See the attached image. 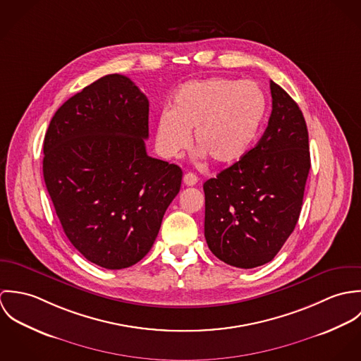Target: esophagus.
I'll list each match as a JSON object with an SVG mask.
<instances>
[{
	"label": "esophagus",
	"mask_w": 361,
	"mask_h": 361,
	"mask_svg": "<svg viewBox=\"0 0 361 361\" xmlns=\"http://www.w3.org/2000/svg\"><path fill=\"white\" fill-rule=\"evenodd\" d=\"M183 182H185L186 186H195V185L199 182V178H197L195 173L188 172V173H185V176H183Z\"/></svg>",
	"instance_id": "1"
}]
</instances>
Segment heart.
<instances>
[{
    "label": "heart",
    "mask_w": 361,
    "mask_h": 361,
    "mask_svg": "<svg viewBox=\"0 0 361 361\" xmlns=\"http://www.w3.org/2000/svg\"><path fill=\"white\" fill-rule=\"evenodd\" d=\"M267 112V97L255 82L211 78L185 83L158 116L155 140L165 157L190 142L216 165H231L252 149Z\"/></svg>",
    "instance_id": "obj_1"
}]
</instances>
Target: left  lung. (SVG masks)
Masks as SVG:
<instances>
[{"label":"left lung","mask_w":361,"mask_h":361,"mask_svg":"<svg viewBox=\"0 0 361 361\" xmlns=\"http://www.w3.org/2000/svg\"><path fill=\"white\" fill-rule=\"evenodd\" d=\"M269 87L272 112L259 142L203 185L209 250L246 269L269 262L293 232L311 165L299 105L275 82Z\"/></svg>","instance_id":"1"}]
</instances>
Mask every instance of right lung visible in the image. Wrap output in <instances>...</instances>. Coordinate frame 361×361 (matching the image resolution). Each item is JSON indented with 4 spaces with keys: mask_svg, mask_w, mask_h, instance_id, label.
I'll use <instances>...</instances> for the list:
<instances>
[{
    "mask_svg": "<svg viewBox=\"0 0 361 361\" xmlns=\"http://www.w3.org/2000/svg\"><path fill=\"white\" fill-rule=\"evenodd\" d=\"M149 100L123 75H106L62 104L44 137L43 175L76 250L128 268L154 245L182 169L146 152Z\"/></svg>",
    "mask_w": 361,
    "mask_h": 361,
    "instance_id": "right-lung-1",
    "label": "right lung"
}]
</instances>
